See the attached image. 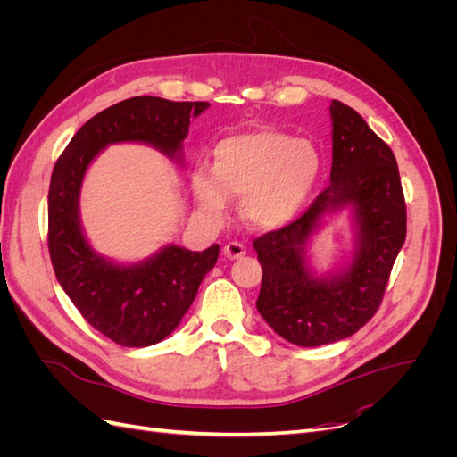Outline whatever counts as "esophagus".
Returning <instances> with one entry per match:
<instances>
[{
  "instance_id": "34e87169",
  "label": "esophagus",
  "mask_w": 457,
  "mask_h": 457,
  "mask_svg": "<svg viewBox=\"0 0 457 457\" xmlns=\"http://www.w3.org/2000/svg\"><path fill=\"white\" fill-rule=\"evenodd\" d=\"M244 253H245V247L240 242H228L223 247V255L227 259H240Z\"/></svg>"
}]
</instances>
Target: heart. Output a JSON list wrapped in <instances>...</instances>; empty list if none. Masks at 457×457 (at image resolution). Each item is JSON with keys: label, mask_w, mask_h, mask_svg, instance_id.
<instances>
[{"label": "heart", "mask_w": 457, "mask_h": 457, "mask_svg": "<svg viewBox=\"0 0 457 457\" xmlns=\"http://www.w3.org/2000/svg\"><path fill=\"white\" fill-rule=\"evenodd\" d=\"M320 170V152L311 141L262 128L217 143L213 168H195L190 187L205 217L223 219L230 198H242L247 223L276 230L305 210Z\"/></svg>", "instance_id": "1"}]
</instances>
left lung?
<instances>
[{"mask_svg": "<svg viewBox=\"0 0 457 457\" xmlns=\"http://www.w3.org/2000/svg\"><path fill=\"white\" fill-rule=\"evenodd\" d=\"M329 185L294 223L253 242L262 269L257 311L286 341L320 347L356 334L381 305L406 240V202L393 150L351 106L331 101ZM349 206L355 252L318 275L306 255L325 217Z\"/></svg>", "mask_w": 457, "mask_h": 457, "instance_id": "8db88e82", "label": "left lung"}]
</instances>
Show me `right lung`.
<instances>
[{
    "label": "right lung",
    "instance_id": "obj_1",
    "mask_svg": "<svg viewBox=\"0 0 457 457\" xmlns=\"http://www.w3.org/2000/svg\"><path fill=\"white\" fill-rule=\"evenodd\" d=\"M207 106L160 96L126 99L86 121L53 168L47 240L54 276L79 314L121 347H148L171 334L215 267L219 244L204 252L168 244L129 265L106 259L81 228V183L91 162L116 143H143L183 163L190 118Z\"/></svg>",
    "mask_w": 457,
    "mask_h": 457
}]
</instances>
